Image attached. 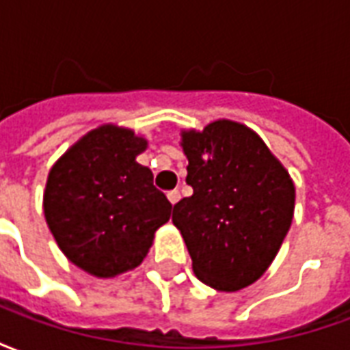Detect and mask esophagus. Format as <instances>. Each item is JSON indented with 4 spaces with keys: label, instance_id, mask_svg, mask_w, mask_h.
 Here are the masks:
<instances>
[{
    "label": "esophagus",
    "instance_id": "1",
    "mask_svg": "<svg viewBox=\"0 0 350 350\" xmlns=\"http://www.w3.org/2000/svg\"><path fill=\"white\" fill-rule=\"evenodd\" d=\"M167 198H168V202L174 206L176 202L180 200V193H178V191H170V193L167 195Z\"/></svg>",
    "mask_w": 350,
    "mask_h": 350
}]
</instances>
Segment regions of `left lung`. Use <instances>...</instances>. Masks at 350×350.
I'll return each mask as SVG.
<instances>
[{
    "mask_svg": "<svg viewBox=\"0 0 350 350\" xmlns=\"http://www.w3.org/2000/svg\"><path fill=\"white\" fill-rule=\"evenodd\" d=\"M191 197L174 204L193 271L204 285L236 293L255 283L291 228L294 183L255 131L217 120L182 131Z\"/></svg>",
    "mask_w": 350,
    "mask_h": 350,
    "instance_id": "obj_1",
    "label": "left lung"
}]
</instances>
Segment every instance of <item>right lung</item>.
Listing matches in <instances>:
<instances>
[{"label": "right lung", "instance_id": "right-lung-1", "mask_svg": "<svg viewBox=\"0 0 350 350\" xmlns=\"http://www.w3.org/2000/svg\"><path fill=\"white\" fill-rule=\"evenodd\" d=\"M144 137L100 125L72 144L50 168L42 197L44 217L64 255L95 278L137 268L172 204L153 187V174L137 163Z\"/></svg>", "mask_w": 350, "mask_h": 350}]
</instances>
